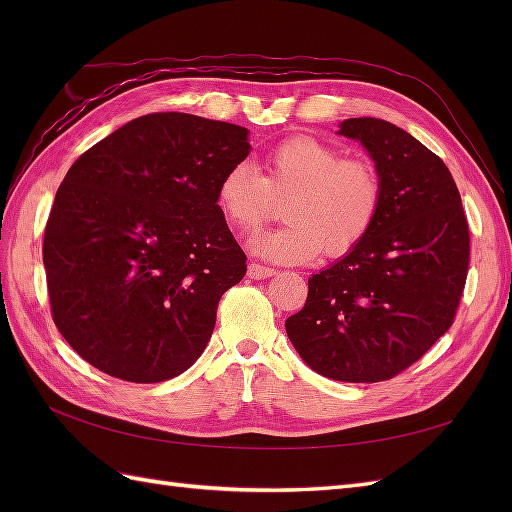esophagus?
<instances>
[{"label":"esophagus","instance_id":"34e87169","mask_svg":"<svg viewBox=\"0 0 512 512\" xmlns=\"http://www.w3.org/2000/svg\"><path fill=\"white\" fill-rule=\"evenodd\" d=\"M275 275V268H268V266H262V264H255L250 262L248 264V277L250 279H268Z\"/></svg>","mask_w":512,"mask_h":512}]
</instances>
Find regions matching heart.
Returning a JSON list of instances; mask_svg holds the SVG:
<instances>
[{
  "instance_id": "b5f03b06",
  "label": "heart",
  "mask_w": 512,
  "mask_h": 512,
  "mask_svg": "<svg viewBox=\"0 0 512 512\" xmlns=\"http://www.w3.org/2000/svg\"><path fill=\"white\" fill-rule=\"evenodd\" d=\"M288 222L257 235L253 248L281 262H308L321 250L341 257L372 233L383 211L385 182L367 158H343L334 145L314 136H290L268 149L264 176L244 162L217 184L215 202L237 233H253L270 220L275 200H284Z\"/></svg>"
}]
</instances>
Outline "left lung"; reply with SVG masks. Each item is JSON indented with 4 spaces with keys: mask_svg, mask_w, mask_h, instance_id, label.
I'll list each match as a JSON object with an SVG mask.
<instances>
[{
    "mask_svg": "<svg viewBox=\"0 0 512 512\" xmlns=\"http://www.w3.org/2000/svg\"><path fill=\"white\" fill-rule=\"evenodd\" d=\"M385 182V202L361 244L308 279V299L286 321L314 372L378 383L405 372L447 332L471 259L469 222L451 171L405 129L347 118Z\"/></svg>",
    "mask_w": 512,
    "mask_h": 512,
    "instance_id": "left-lung-1",
    "label": "left lung"
}]
</instances>
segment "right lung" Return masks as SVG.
<instances>
[{
  "mask_svg": "<svg viewBox=\"0 0 512 512\" xmlns=\"http://www.w3.org/2000/svg\"><path fill=\"white\" fill-rule=\"evenodd\" d=\"M250 151L248 129L156 112L76 158L43 233L54 325L72 350L127 383L189 369L246 255L217 209L224 173Z\"/></svg>",
  "mask_w": 512,
  "mask_h": 512,
  "instance_id": "obj_1",
  "label": "right lung"
}]
</instances>
